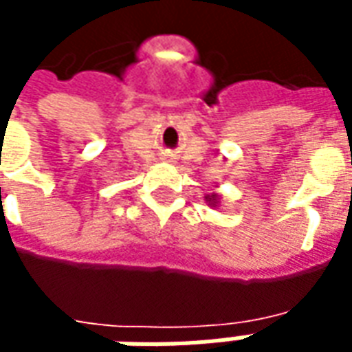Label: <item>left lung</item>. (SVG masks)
I'll use <instances>...</instances> for the list:
<instances>
[{"label":"left lung","instance_id":"obj_1","mask_svg":"<svg viewBox=\"0 0 352 352\" xmlns=\"http://www.w3.org/2000/svg\"><path fill=\"white\" fill-rule=\"evenodd\" d=\"M205 201L209 203L210 207H218L220 205V196L218 194H210V196H205Z\"/></svg>","mask_w":352,"mask_h":352}]
</instances>
